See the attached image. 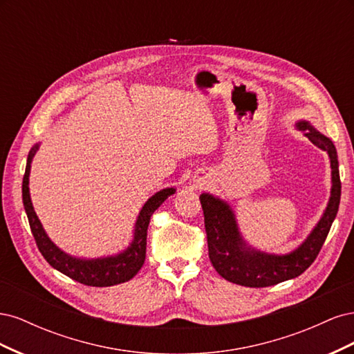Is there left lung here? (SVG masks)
Here are the masks:
<instances>
[{
  "label": "left lung",
  "instance_id": "1",
  "mask_svg": "<svg viewBox=\"0 0 354 354\" xmlns=\"http://www.w3.org/2000/svg\"><path fill=\"white\" fill-rule=\"evenodd\" d=\"M295 125L310 142L325 151L330 160L332 186L324 216L298 248L283 255L267 254L251 248L243 241L234 212L226 201L202 194L199 199L205 220L209 260L217 273L229 282L250 288H264L294 279L316 260L337 217L341 198L337 149L330 138L319 133L308 121H298Z\"/></svg>",
  "mask_w": 354,
  "mask_h": 354
}]
</instances>
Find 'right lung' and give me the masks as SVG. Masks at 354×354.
<instances>
[{
    "instance_id": "1",
    "label": "right lung",
    "mask_w": 354,
    "mask_h": 354,
    "mask_svg": "<svg viewBox=\"0 0 354 354\" xmlns=\"http://www.w3.org/2000/svg\"><path fill=\"white\" fill-rule=\"evenodd\" d=\"M38 147L39 145L37 143L30 149V152L28 155V162L22 185V196L30 232L34 234L38 250L42 254V257H44L51 267H55L60 273L88 286H113L133 279L137 272L142 269L146 259L147 227L149 223H151L152 214L162 205V202L168 196L176 194V189H162L146 201L143 208L138 212V217L134 226V236L127 250L116 255L102 257V259H78V257H73L66 254L65 251H62L57 245L51 242L44 227H42L39 218L37 217L34 207H32V201L29 195V173L32 158L35 156Z\"/></svg>"
}]
</instances>
